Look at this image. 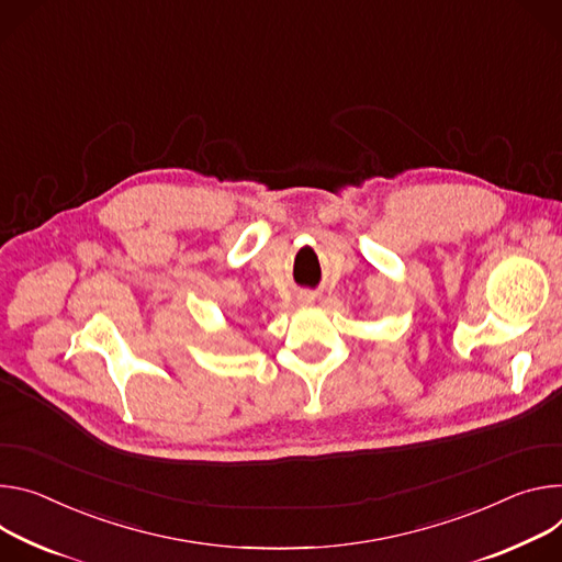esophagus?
<instances>
[{
    "instance_id": "34e87169",
    "label": "esophagus",
    "mask_w": 562,
    "mask_h": 562,
    "mask_svg": "<svg viewBox=\"0 0 562 562\" xmlns=\"http://www.w3.org/2000/svg\"><path fill=\"white\" fill-rule=\"evenodd\" d=\"M300 300H302L304 304H310V302H314V295H312V293H304Z\"/></svg>"
}]
</instances>
